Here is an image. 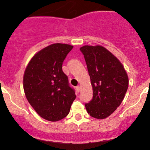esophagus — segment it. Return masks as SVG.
Segmentation results:
<instances>
[{"label":"esophagus","instance_id":"obj_1","mask_svg":"<svg viewBox=\"0 0 150 150\" xmlns=\"http://www.w3.org/2000/svg\"><path fill=\"white\" fill-rule=\"evenodd\" d=\"M76 89H77V92H80V89H81V88H80V85L77 86V87H76Z\"/></svg>","mask_w":150,"mask_h":150}]
</instances>
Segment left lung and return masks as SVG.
<instances>
[{
    "instance_id": "left-lung-1",
    "label": "left lung",
    "mask_w": 150,
    "mask_h": 150,
    "mask_svg": "<svg viewBox=\"0 0 150 150\" xmlns=\"http://www.w3.org/2000/svg\"><path fill=\"white\" fill-rule=\"evenodd\" d=\"M85 57L93 89V97L86 103L92 117L104 119L121 104L128 87V77L123 65L101 46H84Z\"/></svg>"
}]
</instances>
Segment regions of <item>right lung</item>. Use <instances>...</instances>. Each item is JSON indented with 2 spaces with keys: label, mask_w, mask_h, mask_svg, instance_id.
Returning a JSON list of instances; mask_svg holds the SVG:
<instances>
[{
  "label": "right lung",
  "mask_w": 150,
  "mask_h": 150,
  "mask_svg": "<svg viewBox=\"0 0 150 150\" xmlns=\"http://www.w3.org/2000/svg\"><path fill=\"white\" fill-rule=\"evenodd\" d=\"M73 46L53 44L33 56L26 68L23 87L26 97L38 114L50 121L68 116L75 89L69 85L62 65Z\"/></svg>",
  "instance_id": "add662e5"
}]
</instances>
